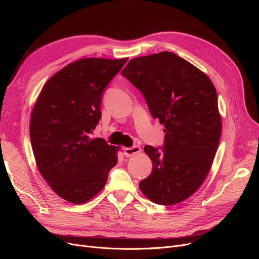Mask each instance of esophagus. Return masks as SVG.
Here are the masks:
<instances>
[{
  "mask_svg": "<svg viewBox=\"0 0 259 259\" xmlns=\"http://www.w3.org/2000/svg\"><path fill=\"white\" fill-rule=\"evenodd\" d=\"M140 152H141V147H139L137 145H134L132 147H128V148L124 149V155L126 157H131V156L138 154Z\"/></svg>",
  "mask_w": 259,
  "mask_h": 259,
  "instance_id": "34e87169",
  "label": "esophagus"
}]
</instances>
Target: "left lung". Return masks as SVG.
Returning a JSON list of instances; mask_svg holds the SVG:
<instances>
[{"instance_id": "8db88e82", "label": "left lung", "mask_w": 259, "mask_h": 259, "mask_svg": "<svg viewBox=\"0 0 259 259\" xmlns=\"http://www.w3.org/2000/svg\"><path fill=\"white\" fill-rule=\"evenodd\" d=\"M121 75L143 93L151 116L165 126L162 151L144 148L153 169L140 183L141 191L162 206L184 201L207 178L220 144L215 87L195 66L168 51L130 60Z\"/></svg>"}]
</instances>
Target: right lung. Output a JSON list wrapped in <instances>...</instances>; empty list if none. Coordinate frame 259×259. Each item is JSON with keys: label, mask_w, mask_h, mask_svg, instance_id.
<instances>
[{"label": "right lung", "mask_w": 259, "mask_h": 259, "mask_svg": "<svg viewBox=\"0 0 259 259\" xmlns=\"http://www.w3.org/2000/svg\"><path fill=\"white\" fill-rule=\"evenodd\" d=\"M128 59H81L52 75L30 119L37 168L59 196L84 203L104 188L117 148L91 134L102 117L105 88Z\"/></svg>", "instance_id": "add662e5"}]
</instances>
